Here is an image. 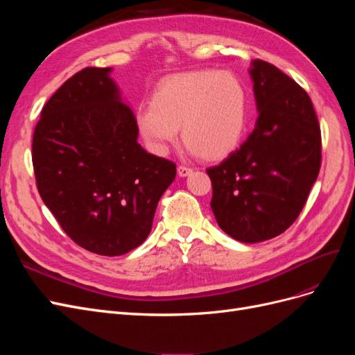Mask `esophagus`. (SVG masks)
Listing matches in <instances>:
<instances>
[{
	"label": "esophagus",
	"instance_id": "1",
	"mask_svg": "<svg viewBox=\"0 0 355 355\" xmlns=\"http://www.w3.org/2000/svg\"><path fill=\"white\" fill-rule=\"evenodd\" d=\"M192 173V168L191 167H187V166H179L178 167V175L180 176V178H187V176H189Z\"/></svg>",
	"mask_w": 355,
	"mask_h": 355
}]
</instances>
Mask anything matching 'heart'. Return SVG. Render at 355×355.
<instances>
[{
    "instance_id": "b5f03b06",
    "label": "heart",
    "mask_w": 355,
    "mask_h": 355,
    "mask_svg": "<svg viewBox=\"0 0 355 355\" xmlns=\"http://www.w3.org/2000/svg\"><path fill=\"white\" fill-rule=\"evenodd\" d=\"M136 124L155 154L182 141L206 159L230 155L241 144L247 124V94L230 72L191 71L161 83L149 106L136 112Z\"/></svg>"
}]
</instances>
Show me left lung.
<instances>
[{
  "label": "left lung",
  "instance_id": "obj_1",
  "mask_svg": "<svg viewBox=\"0 0 355 355\" xmlns=\"http://www.w3.org/2000/svg\"><path fill=\"white\" fill-rule=\"evenodd\" d=\"M259 116L243 145L207 168L211 210L241 243L277 237L302 211L321 166V132L308 93L274 65L249 69Z\"/></svg>",
  "mask_w": 355,
  "mask_h": 355
}]
</instances>
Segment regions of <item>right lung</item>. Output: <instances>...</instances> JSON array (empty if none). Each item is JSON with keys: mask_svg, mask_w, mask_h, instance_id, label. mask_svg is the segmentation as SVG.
<instances>
[{"mask_svg": "<svg viewBox=\"0 0 355 355\" xmlns=\"http://www.w3.org/2000/svg\"><path fill=\"white\" fill-rule=\"evenodd\" d=\"M85 68L41 111L32 139L37 188L68 237L83 249L120 256L151 232L176 164L146 153L130 106L110 77Z\"/></svg>", "mask_w": 355, "mask_h": 355, "instance_id": "add662e5", "label": "right lung"}]
</instances>
